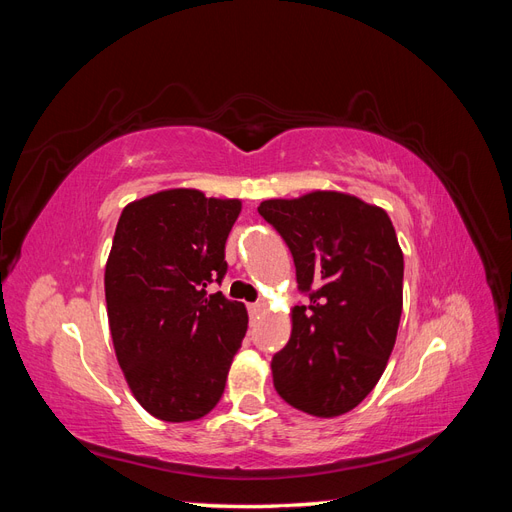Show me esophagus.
<instances>
[{
	"instance_id": "1",
	"label": "esophagus",
	"mask_w": 512,
	"mask_h": 512,
	"mask_svg": "<svg viewBox=\"0 0 512 512\" xmlns=\"http://www.w3.org/2000/svg\"><path fill=\"white\" fill-rule=\"evenodd\" d=\"M262 307H265V303H260V301H256V303H250V305H247V309H250V314H252V316L260 314V312H262Z\"/></svg>"
}]
</instances>
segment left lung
Returning a JSON list of instances; mask_svg holds the SVG:
<instances>
[{
  "label": "left lung",
  "mask_w": 512,
  "mask_h": 512,
  "mask_svg": "<svg viewBox=\"0 0 512 512\" xmlns=\"http://www.w3.org/2000/svg\"><path fill=\"white\" fill-rule=\"evenodd\" d=\"M258 213L282 239L305 305L271 361L273 386L301 412L346 414L378 384L404 305V254L384 209L342 192L273 198Z\"/></svg>",
  "instance_id": "1"
}]
</instances>
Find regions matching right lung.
Listing matches in <instances>:
<instances>
[{"label":"right lung","mask_w":512,"mask_h":512,"mask_svg":"<svg viewBox=\"0 0 512 512\" xmlns=\"http://www.w3.org/2000/svg\"><path fill=\"white\" fill-rule=\"evenodd\" d=\"M239 213L241 200L183 188L121 211L104 271L108 324L130 391L160 421H196L224 393L247 312L207 286L224 280Z\"/></svg>","instance_id":"add662e5"}]
</instances>
